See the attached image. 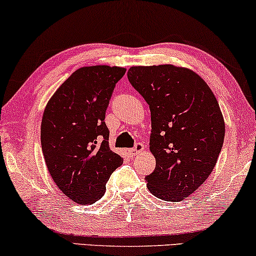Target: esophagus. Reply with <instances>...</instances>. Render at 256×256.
<instances>
[{"instance_id": "34e87169", "label": "esophagus", "mask_w": 256, "mask_h": 256, "mask_svg": "<svg viewBox=\"0 0 256 256\" xmlns=\"http://www.w3.org/2000/svg\"><path fill=\"white\" fill-rule=\"evenodd\" d=\"M143 149H144V144H143V143H141V142H138L135 144L134 148L128 149V155L130 157H134V156L138 155V154L143 152Z\"/></svg>"}]
</instances>
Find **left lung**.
Wrapping results in <instances>:
<instances>
[{"mask_svg":"<svg viewBox=\"0 0 256 256\" xmlns=\"http://www.w3.org/2000/svg\"><path fill=\"white\" fill-rule=\"evenodd\" d=\"M127 76L152 113L156 168L146 177V186L163 200H183L204 184L222 152L225 124L218 101L188 68L132 66Z\"/></svg>","mask_w":256,"mask_h":256,"instance_id":"1","label":"left lung"}]
</instances>
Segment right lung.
Returning a JSON list of instances; mask_svg holds the SVG:
<instances>
[{"label": "right lung", "mask_w": 256, "mask_h": 256, "mask_svg": "<svg viewBox=\"0 0 256 256\" xmlns=\"http://www.w3.org/2000/svg\"><path fill=\"white\" fill-rule=\"evenodd\" d=\"M126 68L98 65L73 72L45 107L40 127L48 170L66 197L78 204L99 200L124 160L110 149L106 110Z\"/></svg>", "instance_id": "1"}]
</instances>
